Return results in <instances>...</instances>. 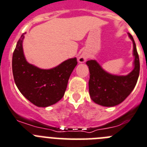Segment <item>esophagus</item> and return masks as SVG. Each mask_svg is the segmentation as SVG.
Instances as JSON below:
<instances>
[{"label":"esophagus","instance_id":"34e87169","mask_svg":"<svg viewBox=\"0 0 147 147\" xmlns=\"http://www.w3.org/2000/svg\"><path fill=\"white\" fill-rule=\"evenodd\" d=\"M88 59V54L87 53H82L80 55V57L78 58V61L80 63H84V62L86 61V59Z\"/></svg>","mask_w":147,"mask_h":147}]
</instances>
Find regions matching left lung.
I'll return each mask as SVG.
<instances>
[{
    "mask_svg": "<svg viewBox=\"0 0 147 147\" xmlns=\"http://www.w3.org/2000/svg\"><path fill=\"white\" fill-rule=\"evenodd\" d=\"M129 36L133 43L135 56L134 69L127 75H113L108 73L95 60L86 62L89 69L88 89L92 100L96 104L112 107L122 102L135 88L139 76L140 62L136 43L133 36Z\"/></svg>",
    "mask_w": 147,
    "mask_h": 147,
    "instance_id": "left-lung-1",
    "label": "left lung"
}]
</instances>
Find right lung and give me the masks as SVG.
Instances as JSON below:
<instances>
[{"label":"right lung","mask_w":147,"mask_h":147,"mask_svg":"<svg viewBox=\"0 0 147 147\" xmlns=\"http://www.w3.org/2000/svg\"><path fill=\"white\" fill-rule=\"evenodd\" d=\"M22 34L12 56V72L15 84L27 100L38 107L52 105L64 96L76 58L65 61L51 69H42L26 61L22 50Z\"/></svg>","instance_id":"add662e5"}]
</instances>
